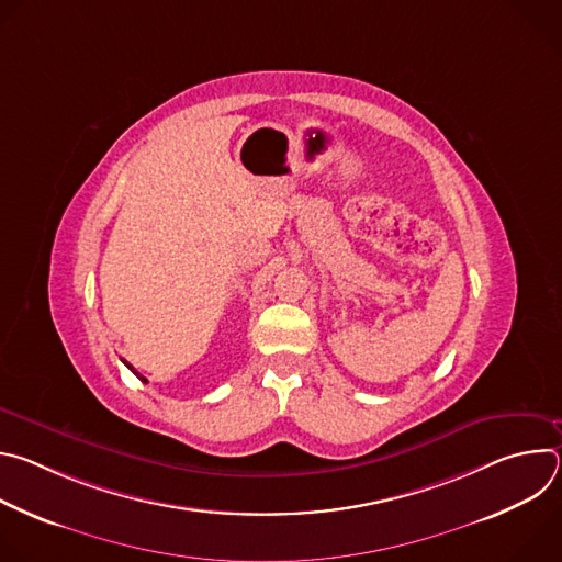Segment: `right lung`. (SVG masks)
I'll return each mask as SVG.
<instances>
[{
    "label": "right lung",
    "mask_w": 562,
    "mask_h": 562,
    "mask_svg": "<svg viewBox=\"0 0 562 562\" xmlns=\"http://www.w3.org/2000/svg\"><path fill=\"white\" fill-rule=\"evenodd\" d=\"M122 362H124V364H126V367H128V369H131V371H133V373H135V375H137V378H139V380H142V382H148V380H146V378H144V375H142V373H137V371H135V369H133V367H131V364H128V362H126V360H122Z\"/></svg>",
    "instance_id": "1"
}]
</instances>
